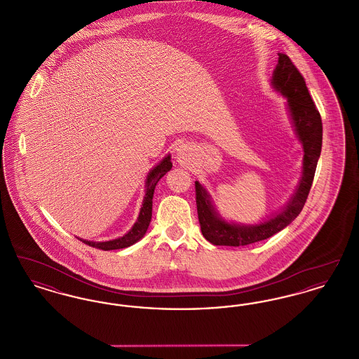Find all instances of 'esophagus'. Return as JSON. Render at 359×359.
<instances>
[{
    "label": "esophagus",
    "mask_w": 359,
    "mask_h": 359,
    "mask_svg": "<svg viewBox=\"0 0 359 359\" xmlns=\"http://www.w3.org/2000/svg\"><path fill=\"white\" fill-rule=\"evenodd\" d=\"M189 148L186 145H182L179 149H177V161L180 164H187L188 160H189Z\"/></svg>",
    "instance_id": "obj_1"
}]
</instances>
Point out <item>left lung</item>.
<instances>
[{"instance_id": "obj_1", "label": "left lung", "mask_w": 359, "mask_h": 359, "mask_svg": "<svg viewBox=\"0 0 359 359\" xmlns=\"http://www.w3.org/2000/svg\"><path fill=\"white\" fill-rule=\"evenodd\" d=\"M272 85L288 98V109L296 135L303 144V176L288 205L274 218L256 226L224 222L214 211L210 196L199 182H195L198 218L202 234L208 242L219 246H245L269 238L287 227L303 210L313 182L322 151L323 125L320 113L312 101L306 81L285 53H278Z\"/></svg>"}]
</instances>
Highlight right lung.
<instances>
[{
	"label": "right lung",
	"mask_w": 359,
	"mask_h": 359,
	"mask_svg": "<svg viewBox=\"0 0 359 359\" xmlns=\"http://www.w3.org/2000/svg\"><path fill=\"white\" fill-rule=\"evenodd\" d=\"M171 157L167 156L158 165H156L154 170L149 172V175L147 177V191H145L142 207L140 210L138 219L128 234H125L121 238L106 241V242H91V241H85V239H81V241L85 242L86 245H88V246H93V248H97L101 250H116V249L128 248V246L136 243L138 239L142 238L148 230L151 219H152V199H154V187H156L157 182L167 172L171 171Z\"/></svg>",
	"instance_id": "right-lung-1"
}]
</instances>
